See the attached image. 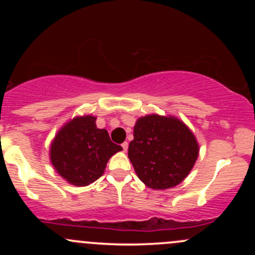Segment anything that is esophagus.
<instances>
[{
	"mask_svg": "<svg viewBox=\"0 0 255 255\" xmlns=\"http://www.w3.org/2000/svg\"><path fill=\"white\" fill-rule=\"evenodd\" d=\"M122 148H124L125 152H127V150H128V142L127 141H125L124 144H122Z\"/></svg>",
	"mask_w": 255,
	"mask_h": 255,
	"instance_id": "34e87169",
	"label": "esophagus"
}]
</instances>
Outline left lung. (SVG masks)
Returning <instances> with one entry per match:
<instances>
[{
  "label": "left lung",
  "instance_id": "1",
  "mask_svg": "<svg viewBox=\"0 0 255 255\" xmlns=\"http://www.w3.org/2000/svg\"><path fill=\"white\" fill-rule=\"evenodd\" d=\"M199 156L192 130L172 116L157 114L137 119L128 158L137 177L152 189H168L181 183Z\"/></svg>",
  "mask_w": 255,
  "mask_h": 255
}]
</instances>
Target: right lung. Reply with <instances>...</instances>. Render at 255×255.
I'll list each match as a JSON object with an SVG mask.
<instances>
[{"label": "right lung", "mask_w": 255, "mask_h": 255, "mask_svg": "<svg viewBox=\"0 0 255 255\" xmlns=\"http://www.w3.org/2000/svg\"><path fill=\"white\" fill-rule=\"evenodd\" d=\"M120 145L110 140L107 129H99L95 116H78L57 131L50 146L55 170L73 186H89L103 175L108 160Z\"/></svg>", "instance_id": "add662e5"}]
</instances>
